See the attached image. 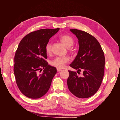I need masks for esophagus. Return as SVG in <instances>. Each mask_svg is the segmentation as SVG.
Segmentation results:
<instances>
[{"label": "esophagus", "instance_id": "34e87169", "mask_svg": "<svg viewBox=\"0 0 120 120\" xmlns=\"http://www.w3.org/2000/svg\"><path fill=\"white\" fill-rule=\"evenodd\" d=\"M62 71V69H60V68H57V71Z\"/></svg>", "mask_w": 120, "mask_h": 120}]
</instances>
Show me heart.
I'll return each mask as SVG.
<instances>
[{
	"label": "heart",
	"instance_id": "heart-1",
	"mask_svg": "<svg viewBox=\"0 0 120 120\" xmlns=\"http://www.w3.org/2000/svg\"><path fill=\"white\" fill-rule=\"evenodd\" d=\"M60 40L63 44L67 48H70L73 45L74 40L71 36L68 34H63L60 35ZM52 43L51 42L47 43L45 45V51L48 54H50L52 52ZM70 58L68 56H59L57 57L51 61V64L52 66L57 68H63L66 64L68 63Z\"/></svg>",
	"mask_w": 120,
	"mask_h": 120
}]
</instances>
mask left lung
Returning a JSON list of instances; mask_svg holds the SVG:
<instances>
[{
    "mask_svg": "<svg viewBox=\"0 0 120 120\" xmlns=\"http://www.w3.org/2000/svg\"><path fill=\"white\" fill-rule=\"evenodd\" d=\"M78 39L79 49L70 66L77 72L68 71L67 84L70 91L79 98H88L99 90L104 75V52L97 39L87 32L77 29L70 30Z\"/></svg>",
    "mask_w": 120,
    "mask_h": 120,
    "instance_id": "obj_1",
    "label": "left lung"
}]
</instances>
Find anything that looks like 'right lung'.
<instances>
[{
	"mask_svg": "<svg viewBox=\"0 0 120 120\" xmlns=\"http://www.w3.org/2000/svg\"><path fill=\"white\" fill-rule=\"evenodd\" d=\"M60 30L41 29L30 32L21 39L14 56V73L16 84L24 96L38 99L48 92L56 68L46 62L45 45ZM44 68L42 74L39 70Z\"/></svg>",
	"mask_w": 120,
	"mask_h": 120,
	"instance_id": "1",
	"label": "right lung"
}]
</instances>
